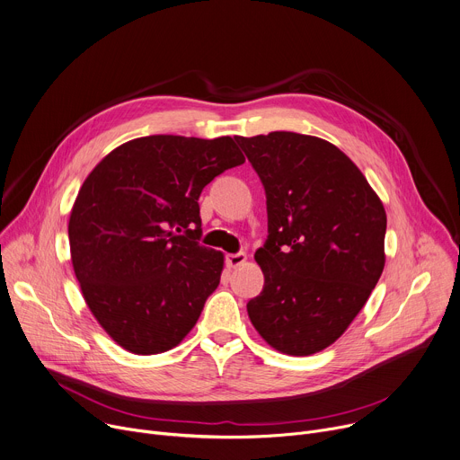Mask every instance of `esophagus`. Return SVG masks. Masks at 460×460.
I'll return each mask as SVG.
<instances>
[{
	"instance_id": "esophagus-1",
	"label": "esophagus",
	"mask_w": 460,
	"mask_h": 460,
	"mask_svg": "<svg viewBox=\"0 0 460 460\" xmlns=\"http://www.w3.org/2000/svg\"><path fill=\"white\" fill-rule=\"evenodd\" d=\"M245 261H247V255H245L243 252H240V253H231V255L226 257V264H227L229 268H238V266H242Z\"/></svg>"
}]
</instances>
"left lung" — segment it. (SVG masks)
I'll return each mask as SVG.
<instances>
[{
    "label": "left lung",
    "mask_w": 460,
    "mask_h": 460,
    "mask_svg": "<svg viewBox=\"0 0 460 460\" xmlns=\"http://www.w3.org/2000/svg\"><path fill=\"white\" fill-rule=\"evenodd\" d=\"M268 203L264 273L247 314L289 356L330 347L365 306L385 266L387 215L358 166L332 143L296 132L234 137Z\"/></svg>",
    "instance_id": "left-lung-1"
}]
</instances>
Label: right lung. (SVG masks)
<instances>
[{
	"label": "right lung",
	"instance_id": "1",
	"mask_svg": "<svg viewBox=\"0 0 460 460\" xmlns=\"http://www.w3.org/2000/svg\"><path fill=\"white\" fill-rule=\"evenodd\" d=\"M245 161L226 136H148L111 150L69 215L71 262L108 336L139 356L174 349L220 284L224 253L198 243V198Z\"/></svg>",
	"mask_w": 460,
	"mask_h": 460
}]
</instances>
